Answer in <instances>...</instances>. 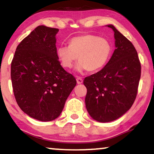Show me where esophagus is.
<instances>
[{"instance_id":"1","label":"esophagus","mask_w":154,"mask_h":154,"mask_svg":"<svg viewBox=\"0 0 154 154\" xmlns=\"http://www.w3.org/2000/svg\"><path fill=\"white\" fill-rule=\"evenodd\" d=\"M76 82L78 84H81L83 83V79H81V77H77L76 78Z\"/></svg>"}]
</instances>
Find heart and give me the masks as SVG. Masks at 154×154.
Listing matches in <instances>:
<instances>
[{
    "label": "heart",
    "mask_w": 154,
    "mask_h": 154,
    "mask_svg": "<svg viewBox=\"0 0 154 154\" xmlns=\"http://www.w3.org/2000/svg\"><path fill=\"white\" fill-rule=\"evenodd\" d=\"M112 47L108 40L91 34L73 37L69 45H60L57 49V56L63 67L72 68L74 63L78 72L97 71L104 67L110 58Z\"/></svg>",
    "instance_id": "1"
}]
</instances>
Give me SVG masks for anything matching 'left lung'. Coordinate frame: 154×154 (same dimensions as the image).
I'll return each mask as SVG.
<instances>
[{
    "instance_id": "left-lung-1",
    "label": "left lung",
    "mask_w": 154,
    "mask_h": 154,
    "mask_svg": "<svg viewBox=\"0 0 154 154\" xmlns=\"http://www.w3.org/2000/svg\"><path fill=\"white\" fill-rule=\"evenodd\" d=\"M116 49L102 70L86 77L85 102L92 119L100 123L115 121L131 108L141 76V64L132 43L112 24Z\"/></svg>"
}]
</instances>
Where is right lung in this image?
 I'll return each mask as SVG.
<instances>
[{
    "label": "right lung",
    "instance_id": "add662e5",
    "mask_svg": "<svg viewBox=\"0 0 154 154\" xmlns=\"http://www.w3.org/2000/svg\"><path fill=\"white\" fill-rule=\"evenodd\" d=\"M58 31L43 25L37 26L19 44L11 63L17 103L26 114L41 121L59 117L76 85L57 56Z\"/></svg>",
    "mask_w": 154,
    "mask_h": 154
}]
</instances>
